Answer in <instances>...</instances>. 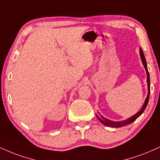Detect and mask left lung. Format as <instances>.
<instances>
[{"instance_id":"obj_1","label":"left lung","mask_w":160,"mask_h":160,"mask_svg":"<svg viewBox=\"0 0 160 160\" xmlns=\"http://www.w3.org/2000/svg\"><path fill=\"white\" fill-rule=\"evenodd\" d=\"M139 53H140V57H141V59H142V63H143L144 67H145L146 72H147V82H148V93L147 98H146V99H145V103H144V104H143V106H142L141 109H140V110L138 111L136 115H132V117H130V118L127 119V120L122 121V122H112V121H110V120H109V119H107L106 118H104V117H103L102 115L100 116V115H98L97 114H96V116H97V118L99 119L100 122H101L103 124H104L105 126L110 127V128H122V127H124V126H125V125L130 124V123L133 122L134 121H135L136 119L138 118V117H139L140 115L142 114V112L145 111L146 107H147L148 101H149V97H150V74H149V72H148V70L147 62H146L145 55H144V53H143V51H142V48H140Z\"/></svg>"}]
</instances>
